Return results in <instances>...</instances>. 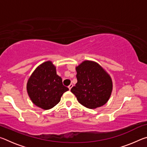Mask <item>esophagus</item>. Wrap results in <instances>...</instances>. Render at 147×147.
I'll return each mask as SVG.
<instances>
[{
	"label": "esophagus",
	"mask_w": 147,
	"mask_h": 147,
	"mask_svg": "<svg viewBox=\"0 0 147 147\" xmlns=\"http://www.w3.org/2000/svg\"><path fill=\"white\" fill-rule=\"evenodd\" d=\"M73 84H70V85H69V86H68V88L69 89V90H71V88H73Z\"/></svg>",
	"instance_id": "1"
}]
</instances>
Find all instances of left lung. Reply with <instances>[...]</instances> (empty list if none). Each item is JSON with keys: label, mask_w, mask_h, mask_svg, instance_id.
Listing matches in <instances>:
<instances>
[{"label": "left lung", "mask_w": 147, "mask_h": 147, "mask_svg": "<svg viewBox=\"0 0 147 147\" xmlns=\"http://www.w3.org/2000/svg\"><path fill=\"white\" fill-rule=\"evenodd\" d=\"M77 83L71 89L82 105L89 109L104 106L113 89L111 76L100 65L85 60L76 67Z\"/></svg>", "instance_id": "1"}]
</instances>
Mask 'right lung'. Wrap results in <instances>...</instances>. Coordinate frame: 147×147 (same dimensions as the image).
<instances>
[{
	"label": "right lung",
	"instance_id": "obj_1",
	"mask_svg": "<svg viewBox=\"0 0 147 147\" xmlns=\"http://www.w3.org/2000/svg\"><path fill=\"white\" fill-rule=\"evenodd\" d=\"M27 93L35 105L43 109L53 108L69 89L56 74V68L51 61L41 63L35 69L26 84Z\"/></svg>",
	"mask_w": 147,
	"mask_h": 147
}]
</instances>
